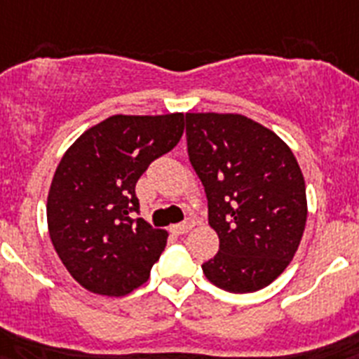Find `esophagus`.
I'll return each instance as SVG.
<instances>
[{
  "instance_id": "34e87169",
  "label": "esophagus",
  "mask_w": 359,
  "mask_h": 359,
  "mask_svg": "<svg viewBox=\"0 0 359 359\" xmlns=\"http://www.w3.org/2000/svg\"><path fill=\"white\" fill-rule=\"evenodd\" d=\"M189 229H191V222H182V224H176V226L170 227L174 235H185V233H189Z\"/></svg>"
}]
</instances>
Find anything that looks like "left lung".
Listing matches in <instances>:
<instances>
[{"label":"left lung","mask_w":359,"mask_h":359,"mask_svg":"<svg viewBox=\"0 0 359 359\" xmlns=\"http://www.w3.org/2000/svg\"><path fill=\"white\" fill-rule=\"evenodd\" d=\"M187 152L205 189L218 253L201 264L218 288L250 293L283 273L306 226V187L279 135L236 114H187Z\"/></svg>","instance_id":"1"}]
</instances>
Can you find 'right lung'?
I'll use <instances>...</instances> for the list:
<instances>
[{
  "instance_id": "obj_1",
  "label": "right lung",
  "mask_w": 359,
  "mask_h": 359,
  "mask_svg": "<svg viewBox=\"0 0 359 359\" xmlns=\"http://www.w3.org/2000/svg\"><path fill=\"white\" fill-rule=\"evenodd\" d=\"M182 135L183 114L114 115L64 154L47 198V226L80 286L121 297L147 283L168 235L133 218L135 183Z\"/></svg>"
}]
</instances>
